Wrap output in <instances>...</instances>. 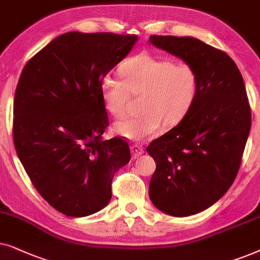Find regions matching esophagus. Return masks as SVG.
I'll return each instance as SVG.
<instances>
[{
	"label": "esophagus",
	"mask_w": 260,
	"mask_h": 260,
	"mask_svg": "<svg viewBox=\"0 0 260 260\" xmlns=\"http://www.w3.org/2000/svg\"><path fill=\"white\" fill-rule=\"evenodd\" d=\"M131 152H132V157L136 159V158L139 157V155L144 153V148L139 146V145L134 144V145H132V146H131Z\"/></svg>",
	"instance_id": "34e87169"
}]
</instances>
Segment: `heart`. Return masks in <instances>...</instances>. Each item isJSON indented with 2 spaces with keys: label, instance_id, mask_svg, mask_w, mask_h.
<instances>
[{
  "label": "heart",
  "instance_id": "obj_1",
  "mask_svg": "<svg viewBox=\"0 0 260 260\" xmlns=\"http://www.w3.org/2000/svg\"><path fill=\"white\" fill-rule=\"evenodd\" d=\"M122 79L107 75L99 85L103 106L112 115L126 113L131 94L139 95L137 116L116 121L114 129L129 140H145L160 132L162 121L168 126L178 123L191 109L199 94V75L186 63L147 53L128 59L120 69Z\"/></svg>",
  "mask_w": 260,
  "mask_h": 260
}]
</instances>
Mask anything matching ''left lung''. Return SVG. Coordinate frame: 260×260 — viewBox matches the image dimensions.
<instances>
[{
    "label": "left lung",
    "mask_w": 260,
    "mask_h": 260,
    "mask_svg": "<svg viewBox=\"0 0 260 260\" xmlns=\"http://www.w3.org/2000/svg\"><path fill=\"white\" fill-rule=\"evenodd\" d=\"M150 43L199 75L191 109L146 148L157 165L152 203L168 215H193L217 202L237 177L251 129L246 88L230 55L196 38L151 36Z\"/></svg>",
    "instance_id": "obj_1"
}]
</instances>
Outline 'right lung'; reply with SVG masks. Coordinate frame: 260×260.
<instances>
[{
  "label": "right lung",
  "mask_w": 260,
  "mask_h": 260,
  "mask_svg": "<svg viewBox=\"0 0 260 260\" xmlns=\"http://www.w3.org/2000/svg\"><path fill=\"white\" fill-rule=\"evenodd\" d=\"M134 34L69 32L27 61L14 96L13 138L38 192L67 216L108 205L115 172L131 160L122 138L103 140L99 85L129 53Z\"/></svg>",
  "instance_id": "obj_1"
}]
</instances>
